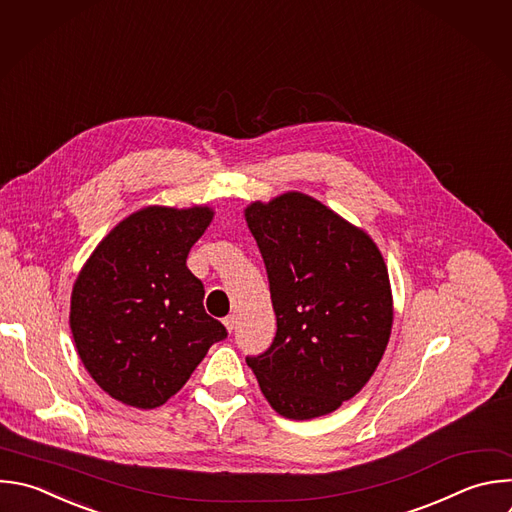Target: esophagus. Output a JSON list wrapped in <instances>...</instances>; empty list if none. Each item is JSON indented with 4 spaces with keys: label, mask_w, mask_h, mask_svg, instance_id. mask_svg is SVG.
I'll return each mask as SVG.
<instances>
[{
    "label": "esophagus",
    "mask_w": 512,
    "mask_h": 512,
    "mask_svg": "<svg viewBox=\"0 0 512 512\" xmlns=\"http://www.w3.org/2000/svg\"><path fill=\"white\" fill-rule=\"evenodd\" d=\"M223 323H225L227 331H233V329H235V323H237V317H235V315H227V317L223 319Z\"/></svg>",
    "instance_id": "esophagus-1"
}]
</instances>
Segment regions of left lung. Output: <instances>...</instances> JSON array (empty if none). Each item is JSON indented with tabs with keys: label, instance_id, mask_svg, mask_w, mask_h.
I'll list each match as a JSON object with an SVG mask.
<instances>
[{
	"label": "left lung",
	"instance_id": "left-lung-1",
	"mask_svg": "<svg viewBox=\"0 0 512 512\" xmlns=\"http://www.w3.org/2000/svg\"><path fill=\"white\" fill-rule=\"evenodd\" d=\"M261 251L277 331L247 366L271 408L311 420L354 398L392 331V289L376 243L319 201L285 193L245 209Z\"/></svg>",
	"mask_w": 512,
	"mask_h": 512
}]
</instances>
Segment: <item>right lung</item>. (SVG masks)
Listing matches in <instances>:
<instances>
[{"label": "right lung", "mask_w": 512, "mask_h": 512, "mask_svg": "<svg viewBox=\"0 0 512 512\" xmlns=\"http://www.w3.org/2000/svg\"><path fill=\"white\" fill-rule=\"evenodd\" d=\"M213 209L144 207L120 221L82 267L70 301L78 356L114 400L162 406L227 337L189 267Z\"/></svg>", "instance_id": "obj_1"}]
</instances>
